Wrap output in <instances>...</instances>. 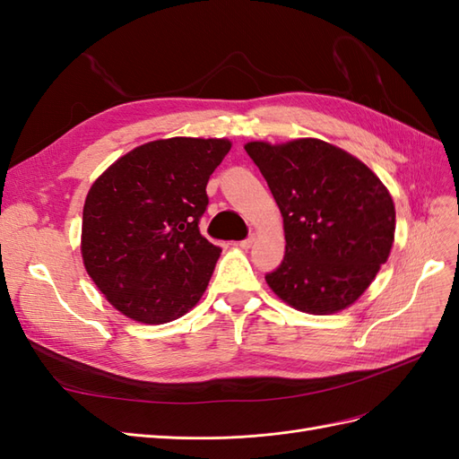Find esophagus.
<instances>
[{
	"mask_svg": "<svg viewBox=\"0 0 459 459\" xmlns=\"http://www.w3.org/2000/svg\"><path fill=\"white\" fill-rule=\"evenodd\" d=\"M254 237H247V238H244V240H240L237 246L238 247H242V250H247V247H252V244H254Z\"/></svg>",
	"mask_w": 459,
	"mask_h": 459,
	"instance_id": "obj_1",
	"label": "esophagus"
}]
</instances>
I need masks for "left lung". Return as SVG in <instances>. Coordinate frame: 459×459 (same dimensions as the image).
Masks as SVG:
<instances>
[{
  "mask_svg": "<svg viewBox=\"0 0 459 459\" xmlns=\"http://www.w3.org/2000/svg\"><path fill=\"white\" fill-rule=\"evenodd\" d=\"M244 150L284 221V257L265 274L273 292L313 316L356 302L394 242V202L383 182L353 155L316 138L250 142Z\"/></svg>",
  "mask_w": 459,
  "mask_h": 459,
  "instance_id": "left-lung-1",
  "label": "left lung"
}]
</instances>
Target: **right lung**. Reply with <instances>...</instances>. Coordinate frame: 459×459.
Instances as JSON below:
<instances>
[{
	"instance_id": "obj_1",
	"label": "right lung",
	"mask_w": 459,
	"mask_h": 459,
	"mask_svg": "<svg viewBox=\"0 0 459 459\" xmlns=\"http://www.w3.org/2000/svg\"><path fill=\"white\" fill-rule=\"evenodd\" d=\"M229 140H155L117 160L91 185L82 212V259L123 316L161 325L185 316L221 254L205 240L207 180Z\"/></svg>"
}]
</instances>
